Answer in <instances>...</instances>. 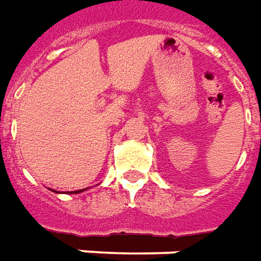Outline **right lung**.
<instances>
[{"instance_id": "1", "label": "right lung", "mask_w": 261, "mask_h": 261, "mask_svg": "<svg viewBox=\"0 0 261 261\" xmlns=\"http://www.w3.org/2000/svg\"><path fill=\"white\" fill-rule=\"evenodd\" d=\"M84 190H86V188H84ZM84 190H79V191H73V193H71V194H77V193H83V191H84Z\"/></svg>"}]
</instances>
